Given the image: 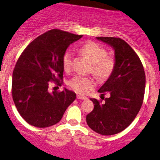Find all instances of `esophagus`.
I'll list each match as a JSON object with an SVG mask.
<instances>
[{"label":"esophagus","mask_w":160,"mask_h":160,"mask_svg":"<svg viewBox=\"0 0 160 160\" xmlns=\"http://www.w3.org/2000/svg\"><path fill=\"white\" fill-rule=\"evenodd\" d=\"M77 98H78V99H81V100L87 99V97H85V96H83V95H77Z\"/></svg>","instance_id":"esophagus-1"}]
</instances>
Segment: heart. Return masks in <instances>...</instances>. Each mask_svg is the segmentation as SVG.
Returning <instances> with one entry per match:
<instances>
[{
	"mask_svg": "<svg viewBox=\"0 0 160 160\" xmlns=\"http://www.w3.org/2000/svg\"><path fill=\"white\" fill-rule=\"evenodd\" d=\"M80 51L92 62V73L99 78H106L111 74L115 65V59L112 55L107 54V50L95 42H88L80 47ZM73 53L67 50L62 57V66L65 72H69L72 67ZM68 85L76 92L86 94L94 88L95 83L90 77L76 76L68 81Z\"/></svg>",
	"mask_w": 160,
	"mask_h": 160,
	"instance_id": "1",
	"label": "heart"
}]
</instances>
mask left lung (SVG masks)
<instances>
[{
    "instance_id": "8db88e82",
    "label": "left lung",
    "mask_w": 160,
    "mask_h": 160,
    "mask_svg": "<svg viewBox=\"0 0 160 160\" xmlns=\"http://www.w3.org/2000/svg\"><path fill=\"white\" fill-rule=\"evenodd\" d=\"M97 39L114 49L115 65L110 77L98 91L102 95L109 94L110 96L104 102L91 98L94 109L86 121L95 132L114 135L126 129L141 110L145 90V72L138 55L123 39L114 37H97Z\"/></svg>"
}]
</instances>
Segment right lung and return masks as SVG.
<instances>
[{"label":"right lung","mask_w":160,"mask_h":160,"mask_svg":"<svg viewBox=\"0 0 160 160\" xmlns=\"http://www.w3.org/2000/svg\"><path fill=\"white\" fill-rule=\"evenodd\" d=\"M83 35L59 29L46 31L22 52L12 73V95L21 117L30 125L46 128L61 121L76 94L65 88L48 92L53 82L62 85V57L71 43Z\"/></svg>","instance_id":"1"}]
</instances>
